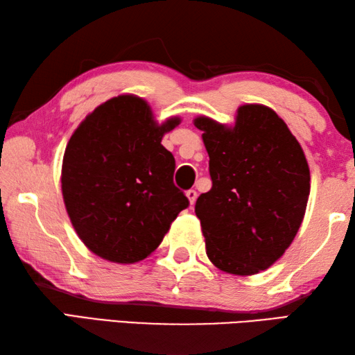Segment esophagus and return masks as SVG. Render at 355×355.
<instances>
[{
  "label": "esophagus",
  "instance_id": "esophagus-1",
  "mask_svg": "<svg viewBox=\"0 0 355 355\" xmlns=\"http://www.w3.org/2000/svg\"><path fill=\"white\" fill-rule=\"evenodd\" d=\"M186 197H187V200H189L191 206H192V205H195V201H197L198 193H197V191H195V189H189V191L186 192Z\"/></svg>",
  "mask_w": 355,
  "mask_h": 355
}]
</instances>
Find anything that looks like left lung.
<instances>
[{
    "instance_id": "left-lung-1",
    "label": "left lung",
    "mask_w": 355,
    "mask_h": 355,
    "mask_svg": "<svg viewBox=\"0 0 355 355\" xmlns=\"http://www.w3.org/2000/svg\"><path fill=\"white\" fill-rule=\"evenodd\" d=\"M209 154L212 189L195 214L215 267L250 276L281 258L302 224L310 168L299 141L263 105L238 108L235 126L197 117Z\"/></svg>"
}]
</instances>
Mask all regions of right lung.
I'll return each mask as SVG.
<instances>
[{
    "instance_id": "add662e5",
    "label": "right lung",
    "mask_w": 355,
    "mask_h": 355,
    "mask_svg": "<svg viewBox=\"0 0 355 355\" xmlns=\"http://www.w3.org/2000/svg\"><path fill=\"white\" fill-rule=\"evenodd\" d=\"M178 117L158 125L149 105L123 94L99 105L73 132L62 162L67 214L89 250L117 263L153 253L189 206L162 145Z\"/></svg>"
}]
</instances>
